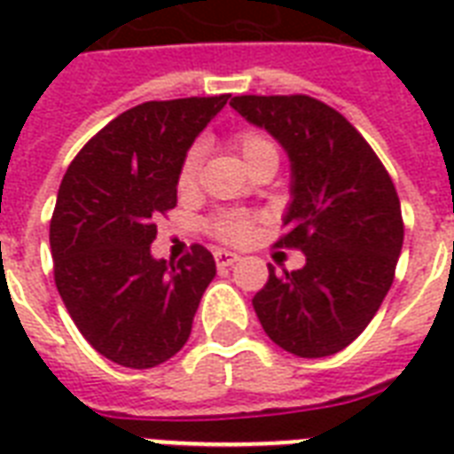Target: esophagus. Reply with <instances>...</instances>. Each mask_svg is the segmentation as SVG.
I'll use <instances>...</instances> for the list:
<instances>
[{"label":"esophagus","instance_id":"34e87169","mask_svg":"<svg viewBox=\"0 0 454 454\" xmlns=\"http://www.w3.org/2000/svg\"><path fill=\"white\" fill-rule=\"evenodd\" d=\"M214 259H216V263H219V266H233V263L240 259V254L228 252V249H216V252H214Z\"/></svg>","mask_w":454,"mask_h":454}]
</instances>
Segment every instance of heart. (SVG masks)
Here are the masks:
<instances>
[{
    "label": "heart",
    "mask_w": 454,
    "mask_h": 454,
    "mask_svg": "<svg viewBox=\"0 0 454 454\" xmlns=\"http://www.w3.org/2000/svg\"><path fill=\"white\" fill-rule=\"evenodd\" d=\"M235 148H238V153H240L245 162L263 151H276V145L270 144L263 134H256V131H242V134H238V137H235ZM198 169L200 148H192V151H188V155L184 157L181 169H178V188H181V191H188V188L195 184ZM216 233L228 242L247 240L249 233H252V221H249L247 216H240V214H228V216H221V219L216 221Z\"/></svg>",
    "instance_id": "heart-1"
}]
</instances>
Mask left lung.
<instances>
[{
    "label": "left lung",
    "instance_id": "1",
    "mask_svg": "<svg viewBox=\"0 0 454 454\" xmlns=\"http://www.w3.org/2000/svg\"><path fill=\"white\" fill-rule=\"evenodd\" d=\"M231 106L287 153L280 245L306 256L299 270L269 266L256 317L287 353L332 356L365 330L394 283L403 247L394 181L353 124L310 96H235Z\"/></svg>",
    "mask_w": 454,
    "mask_h": 454
}]
</instances>
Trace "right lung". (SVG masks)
Instances as JSON below:
<instances>
[{
    "instance_id": "add662e5",
    "label": "right lung",
    "mask_w": 454,
    "mask_h": 454,
    "mask_svg": "<svg viewBox=\"0 0 454 454\" xmlns=\"http://www.w3.org/2000/svg\"><path fill=\"white\" fill-rule=\"evenodd\" d=\"M228 96L148 101L117 115L74 157L49 228L53 276L67 313L96 351L148 370L191 337L216 276L209 249L155 259V219L176 207L178 169Z\"/></svg>"
}]
</instances>
